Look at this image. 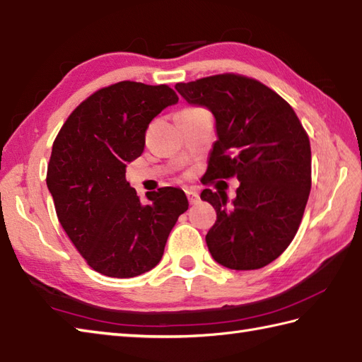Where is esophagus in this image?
<instances>
[{
  "mask_svg": "<svg viewBox=\"0 0 362 362\" xmlns=\"http://www.w3.org/2000/svg\"><path fill=\"white\" fill-rule=\"evenodd\" d=\"M186 195L189 198V203L190 204H197L198 202H200V195H198V192L194 190V189H187L186 190Z\"/></svg>",
  "mask_w": 362,
  "mask_h": 362,
  "instance_id": "esophagus-1",
  "label": "esophagus"
}]
</instances>
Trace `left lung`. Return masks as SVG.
Here are the masks:
<instances>
[{"label":"left lung","mask_w":362,"mask_h":362,"mask_svg":"<svg viewBox=\"0 0 362 362\" xmlns=\"http://www.w3.org/2000/svg\"><path fill=\"white\" fill-rule=\"evenodd\" d=\"M192 106L211 110L217 140L206 182L238 176L225 190L204 189L217 220L206 234L214 261L255 270L275 261L297 234L311 190V145L293 109L259 81L217 75L175 86Z\"/></svg>","instance_id":"obj_1"}]
</instances>
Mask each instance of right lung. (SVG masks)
<instances>
[{"label": "right lung", "instance_id": "1", "mask_svg": "<svg viewBox=\"0 0 362 362\" xmlns=\"http://www.w3.org/2000/svg\"><path fill=\"white\" fill-rule=\"evenodd\" d=\"M176 103L165 84L122 81L81 103L54 140L47 186L57 218L101 275L132 278L156 267L189 208L178 187L148 192V203H142L124 176L144 153L150 122Z\"/></svg>", "mask_w": 362, "mask_h": 362}]
</instances>
